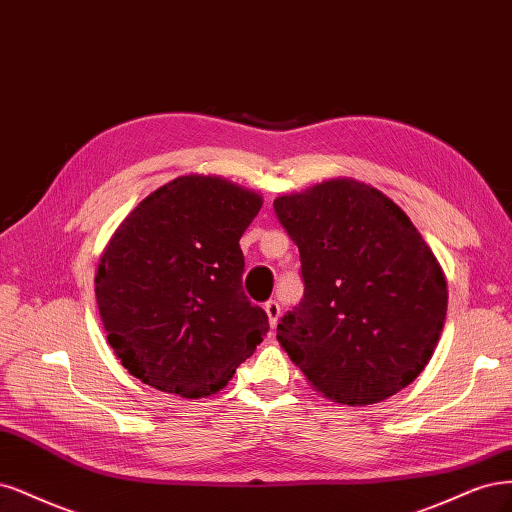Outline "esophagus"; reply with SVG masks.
<instances>
[{
    "instance_id": "esophagus-1",
    "label": "esophagus",
    "mask_w": 512,
    "mask_h": 512,
    "mask_svg": "<svg viewBox=\"0 0 512 512\" xmlns=\"http://www.w3.org/2000/svg\"><path fill=\"white\" fill-rule=\"evenodd\" d=\"M263 310H266L268 323H270V327L274 329V327H276V323H278V317H280V306H278V302H276V300L266 302V304H263Z\"/></svg>"
}]
</instances>
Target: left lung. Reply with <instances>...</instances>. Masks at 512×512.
Segmentation results:
<instances>
[{
	"instance_id": "1",
	"label": "left lung",
	"mask_w": 512,
	"mask_h": 512,
	"mask_svg": "<svg viewBox=\"0 0 512 512\" xmlns=\"http://www.w3.org/2000/svg\"><path fill=\"white\" fill-rule=\"evenodd\" d=\"M300 251L302 302L276 338L325 398L366 406L423 372L447 317V280L387 195L336 178L274 202Z\"/></svg>"
}]
</instances>
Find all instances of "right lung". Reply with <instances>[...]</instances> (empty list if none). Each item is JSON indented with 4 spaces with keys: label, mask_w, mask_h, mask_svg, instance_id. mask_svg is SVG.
<instances>
[{
    "label": "right lung",
    "mask_w": 512,
    "mask_h": 512,
    "mask_svg": "<svg viewBox=\"0 0 512 512\" xmlns=\"http://www.w3.org/2000/svg\"><path fill=\"white\" fill-rule=\"evenodd\" d=\"M261 197L219 176H180L142 200L95 276L108 344L159 391L217 393L268 332L244 295L240 238Z\"/></svg>",
    "instance_id": "add662e5"
}]
</instances>
